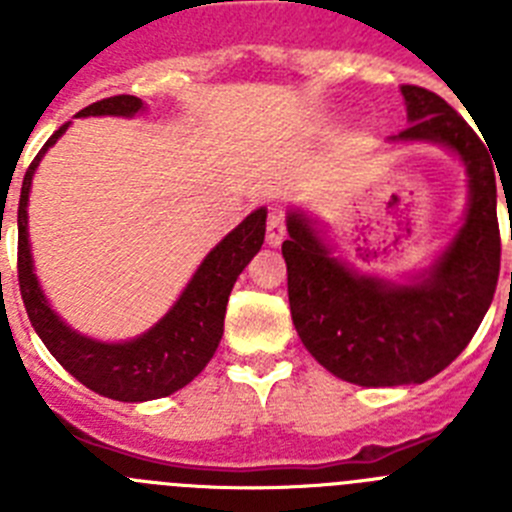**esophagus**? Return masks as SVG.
Here are the masks:
<instances>
[{
  "label": "esophagus",
  "mask_w": 512,
  "mask_h": 512,
  "mask_svg": "<svg viewBox=\"0 0 512 512\" xmlns=\"http://www.w3.org/2000/svg\"><path fill=\"white\" fill-rule=\"evenodd\" d=\"M287 235V223H284L282 210H271L269 220H266V243L269 246H279Z\"/></svg>",
  "instance_id": "esophagus-1"
}]
</instances>
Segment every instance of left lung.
Listing matches in <instances>:
<instances>
[{
    "mask_svg": "<svg viewBox=\"0 0 512 512\" xmlns=\"http://www.w3.org/2000/svg\"><path fill=\"white\" fill-rule=\"evenodd\" d=\"M402 97L410 125L392 143H441L469 174L467 217L436 264L408 284L356 274L300 210L287 215L289 241L282 243L297 336L330 374L361 387L436 377L472 341L500 277V171L495 174L492 151L438 94L402 84Z\"/></svg>",
    "mask_w": 512,
    "mask_h": 512,
    "instance_id": "8db88e82",
    "label": "left lung"
}]
</instances>
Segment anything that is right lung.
I'll list each match as a JSON object with an SVG mask.
<instances>
[{"label":"right lung","mask_w":512,"mask_h":512,"mask_svg":"<svg viewBox=\"0 0 512 512\" xmlns=\"http://www.w3.org/2000/svg\"><path fill=\"white\" fill-rule=\"evenodd\" d=\"M140 110H143V99L133 94H117L84 107L79 117H133ZM66 128L69 122L48 138L22 179L20 207H17V279H20L27 318L58 364L97 395L120 402H146L174 395L205 369L223 338L230 289L264 243L266 210L264 207L253 210L238 228L230 230L207 253L174 307L143 336L125 343H104L81 336L63 323L45 300L33 271L30 238H27V200H30L33 174L45 151L66 133Z\"/></svg>","instance_id":"1"}]
</instances>
